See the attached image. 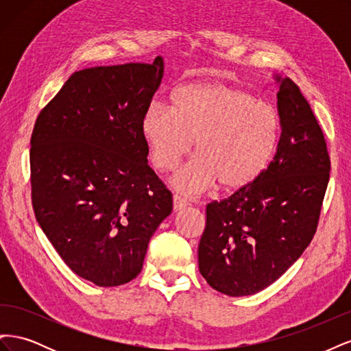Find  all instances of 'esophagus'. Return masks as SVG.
<instances>
[{"mask_svg": "<svg viewBox=\"0 0 351 351\" xmlns=\"http://www.w3.org/2000/svg\"><path fill=\"white\" fill-rule=\"evenodd\" d=\"M173 204H174V210L177 212V210H182V209H184L189 204H187V200L184 199V197H182V196H178V195H174V197H173Z\"/></svg>", "mask_w": 351, "mask_h": 351, "instance_id": "34e87169", "label": "esophagus"}]
</instances>
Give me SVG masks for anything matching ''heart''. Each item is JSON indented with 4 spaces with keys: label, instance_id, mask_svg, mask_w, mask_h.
I'll return each mask as SVG.
<instances>
[{
    "label": "heart",
    "instance_id": "obj_1",
    "mask_svg": "<svg viewBox=\"0 0 351 351\" xmlns=\"http://www.w3.org/2000/svg\"><path fill=\"white\" fill-rule=\"evenodd\" d=\"M173 108L147 107L142 132L154 165L171 171L196 142L199 154L173 177L184 195L219 183L226 192L247 189L262 177L280 137V117L249 90L224 82H196L178 88Z\"/></svg>",
    "mask_w": 351,
    "mask_h": 351
}]
</instances>
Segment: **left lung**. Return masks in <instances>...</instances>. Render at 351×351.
Masks as SVG:
<instances>
[{
	"label": "left lung",
	"mask_w": 351,
	"mask_h": 351,
	"mask_svg": "<svg viewBox=\"0 0 351 351\" xmlns=\"http://www.w3.org/2000/svg\"><path fill=\"white\" fill-rule=\"evenodd\" d=\"M278 83L281 136L267 171L247 189L206 205L197 259L212 289L250 295L277 281L309 246L331 162L311 105L289 77Z\"/></svg>",
	"instance_id": "left-lung-1"
}]
</instances>
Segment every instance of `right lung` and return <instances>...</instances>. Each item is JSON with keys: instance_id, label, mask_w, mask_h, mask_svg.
Listing matches in <instances>:
<instances>
[{"instance_id": "obj_1", "label": "right lung", "mask_w": 351, "mask_h": 351, "mask_svg": "<svg viewBox=\"0 0 351 351\" xmlns=\"http://www.w3.org/2000/svg\"><path fill=\"white\" fill-rule=\"evenodd\" d=\"M164 60L73 73L38 115L30 139L38 224L79 277L115 287L141 274L173 196L147 165L143 114Z\"/></svg>"}]
</instances>
